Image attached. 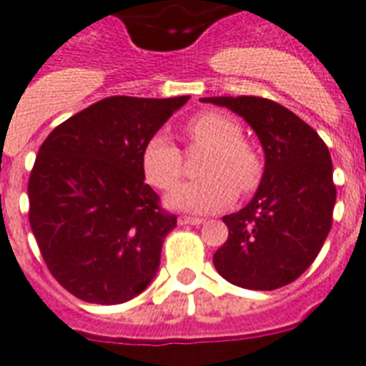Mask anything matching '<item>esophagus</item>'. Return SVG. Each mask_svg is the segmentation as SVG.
Instances as JSON below:
<instances>
[{
    "label": "esophagus",
    "mask_w": 366,
    "mask_h": 366,
    "mask_svg": "<svg viewBox=\"0 0 366 366\" xmlns=\"http://www.w3.org/2000/svg\"><path fill=\"white\" fill-rule=\"evenodd\" d=\"M203 219L199 217H180L178 219V224H202Z\"/></svg>",
    "instance_id": "obj_1"
}]
</instances>
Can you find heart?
I'll list each match as a JSON object with an SVG mask.
<instances>
[{"mask_svg": "<svg viewBox=\"0 0 366 366\" xmlns=\"http://www.w3.org/2000/svg\"><path fill=\"white\" fill-rule=\"evenodd\" d=\"M186 136L209 147L199 180L182 184L167 195V205L188 213H213L228 207L242 192H251L263 174L259 153L242 139L244 132L232 117L217 111L195 115L186 122ZM142 169L147 182L169 189L182 177V153L163 134H155L142 149Z\"/></svg>", "mask_w": 366, "mask_h": 366, "instance_id": "heart-1", "label": "heart"}]
</instances>
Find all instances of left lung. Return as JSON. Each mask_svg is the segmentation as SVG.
Wrapping results in <instances>:
<instances>
[{
    "label": "left lung",
    "instance_id": "obj_1",
    "mask_svg": "<svg viewBox=\"0 0 366 366\" xmlns=\"http://www.w3.org/2000/svg\"><path fill=\"white\" fill-rule=\"evenodd\" d=\"M230 109L257 134L264 171L257 192L222 220L228 239L213 255L224 280L247 290H276L305 272L332 227L336 186L326 144L290 109L264 97H202Z\"/></svg>",
    "mask_w": 366,
    "mask_h": 366
}]
</instances>
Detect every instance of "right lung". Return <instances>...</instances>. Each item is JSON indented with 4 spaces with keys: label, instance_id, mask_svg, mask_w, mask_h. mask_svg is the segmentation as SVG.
Wrapping results in <instances>:
<instances>
[{
    "label": "right lung",
    "instance_id": "add662e5",
    "mask_svg": "<svg viewBox=\"0 0 366 366\" xmlns=\"http://www.w3.org/2000/svg\"><path fill=\"white\" fill-rule=\"evenodd\" d=\"M188 99L105 97L41 144L28 219L49 272L78 300L124 303L157 276L177 217L144 182L142 149Z\"/></svg>",
    "mask_w": 366,
    "mask_h": 366
}]
</instances>
